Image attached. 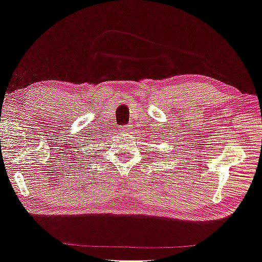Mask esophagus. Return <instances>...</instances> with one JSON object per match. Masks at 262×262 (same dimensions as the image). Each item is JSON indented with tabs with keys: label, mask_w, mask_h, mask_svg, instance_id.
<instances>
[{
	"label": "esophagus",
	"mask_w": 262,
	"mask_h": 262,
	"mask_svg": "<svg viewBox=\"0 0 262 262\" xmlns=\"http://www.w3.org/2000/svg\"><path fill=\"white\" fill-rule=\"evenodd\" d=\"M120 130H122V132H124V133H128V134H129V133H132V126L130 124H124V126H121L120 127Z\"/></svg>",
	"instance_id": "esophagus-1"
}]
</instances>
